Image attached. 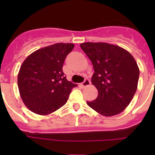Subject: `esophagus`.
I'll return each mask as SVG.
<instances>
[{"label":"esophagus","instance_id":"esophagus-1","mask_svg":"<svg viewBox=\"0 0 155 155\" xmlns=\"http://www.w3.org/2000/svg\"><path fill=\"white\" fill-rule=\"evenodd\" d=\"M90 84H91V81H90L89 79L86 78L85 80H84V81H83V82H82V83H81V85L83 86V87H86V86L90 85Z\"/></svg>","mask_w":155,"mask_h":155}]
</instances>
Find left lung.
<instances>
[{
  "mask_svg": "<svg viewBox=\"0 0 155 155\" xmlns=\"http://www.w3.org/2000/svg\"><path fill=\"white\" fill-rule=\"evenodd\" d=\"M80 46L92 63L91 83L98 91V97L87 104L103 116L119 114L137 91L140 71L136 61L118 46L105 42H84Z\"/></svg>",
  "mask_w": 155,
  "mask_h": 155,
  "instance_id": "1",
  "label": "left lung"
}]
</instances>
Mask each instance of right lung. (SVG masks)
<instances>
[{
  "label": "right lung",
  "instance_id": "obj_1",
  "mask_svg": "<svg viewBox=\"0 0 155 155\" xmlns=\"http://www.w3.org/2000/svg\"><path fill=\"white\" fill-rule=\"evenodd\" d=\"M72 43H56L28 56L20 68L18 85L23 102L31 112L47 115L65 105L77 84L68 81L63 72Z\"/></svg>",
  "mask_w": 155,
  "mask_h": 155
}]
</instances>
